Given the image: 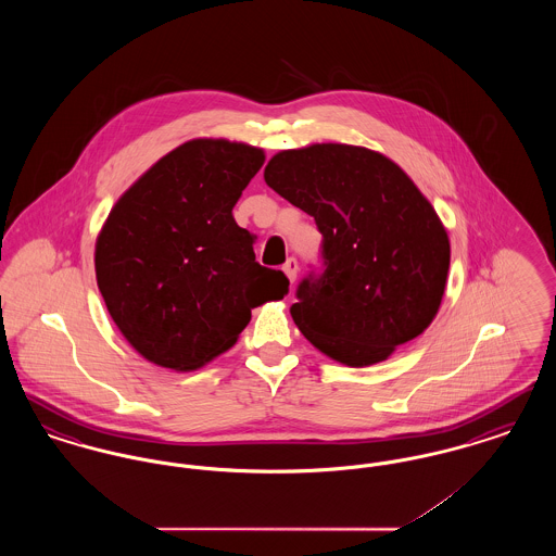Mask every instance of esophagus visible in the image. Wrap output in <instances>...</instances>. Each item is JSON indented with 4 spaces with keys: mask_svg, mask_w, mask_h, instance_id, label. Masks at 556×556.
<instances>
[{
    "mask_svg": "<svg viewBox=\"0 0 556 556\" xmlns=\"http://www.w3.org/2000/svg\"><path fill=\"white\" fill-rule=\"evenodd\" d=\"M298 270H300V266H298V261H295V258H290V261L283 265V273L288 275V279H290L291 283L295 281Z\"/></svg>",
    "mask_w": 556,
    "mask_h": 556,
    "instance_id": "obj_1",
    "label": "esophagus"
}]
</instances>
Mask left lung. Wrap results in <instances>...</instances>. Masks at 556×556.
Masks as SVG:
<instances>
[{"label":"left lung","mask_w":556,"mask_h":556,"mask_svg":"<svg viewBox=\"0 0 556 556\" xmlns=\"http://www.w3.org/2000/svg\"><path fill=\"white\" fill-rule=\"evenodd\" d=\"M265 181L323 233L325 270L298 286L290 311L311 344L369 367L424 333L446 290L450 239L396 162L361 146L313 143L275 154Z\"/></svg>","instance_id":"left-lung-1"}]
</instances>
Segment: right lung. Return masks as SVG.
I'll use <instances>...</instances> for the list:
<instances>
[{
	"label": "right lung",
	"instance_id": "1",
	"mask_svg": "<svg viewBox=\"0 0 556 556\" xmlns=\"http://www.w3.org/2000/svg\"><path fill=\"white\" fill-rule=\"evenodd\" d=\"M265 164L261 148L191 139L150 166L112 206L96 279L125 340L164 369H200L238 342L252 308L290 281L256 263L233 206Z\"/></svg>",
	"mask_w": 556,
	"mask_h": 556
}]
</instances>
